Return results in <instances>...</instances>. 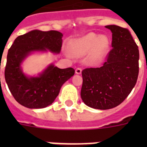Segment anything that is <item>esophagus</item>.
<instances>
[{
	"label": "esophagus",
	"mask_w": 147,
	"mask_h": 147,
	"mask_svg": "<svg viewBox=\"0 0 147 147\" xmlns=\"http://www.w3.org/2000/svg\"><path fill=\"white\" fill-rule=\"evenodd\" d=\"M82 69H81V68H77V69H76V73L79 75V74L82 73Z\"/></svg>",
	"instance_id": "34e87169"
}]
</instances>
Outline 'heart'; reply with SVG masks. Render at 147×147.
<instances>
[{
	"mask_svg": "<svg viewBox=\"0 0 147 147\" xmlns=\"http://www.w3.org/2000/svg\"><path fill=\"white\" fill-rule=\"evenodd\" d=\"M107 47L108 40L105 36L89 33L74 42L72 51L73 53L81 55H86L92 52V61L99 62L102 59Z\"/></svg>",
	"mask_w": 147,
	"mask_h": 147,
	"instance_id": "1",
	"label": "heart"
}]
</instances>
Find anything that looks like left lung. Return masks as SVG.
I'll return each mask as SVG.
<instances>
[{
    "label": "left lung",
    "instance_id": "1",
    "mask_svg": "<svg viewBox=\"0 0 147 147\" xmlns=\"http://www.w3.org/2000/svg\"><path fill=\"white\" fill-rule=\"evenodd\" d=\"M112 33V49L100 68L82 71L81 98L94 109L118 106L136 85L139 74V49L127 29L116 25L105 26Z\"/></svg>",
    "mask_w": 147,
    "mask_h": 147
}]
</instances>
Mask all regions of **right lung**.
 <instances>
[{
	"mask_svg": "<svg viewBox=\"0 0 147 147\" xmlns=\"http://www.w3.org/2000/svg\"><path fill=\"white\" fill-rule=\"evenodd\" d=\"M62 33L56 30H32L19 36L8 50L4 77L10 92L17 102L28 108H43L50 105L59 93L62 85L75 74L72 68L48 66L38 77H27L20 65L33 52L47 51L59 53Z\"/></svg>",
	"mask_w": 147,
	"mask_h": 147,
	"instance_id": "right-lung-1",
	"label": "right lung"
}]
</instances>
